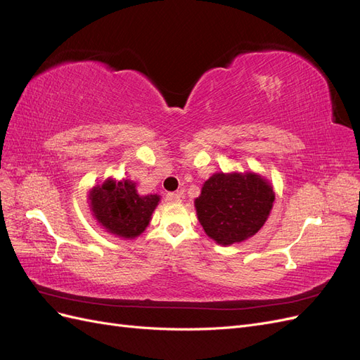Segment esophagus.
<instances>
[{
  "label": "esophagus",
  "instance_id": "esophagus-1",
  "mask_svg": "<svg viewBox=\"0 0 360 360\" xmlns=\"http://www.w3.org/2000/svg\"><path fill=\"white\" fill-rule=\"evenodd\" d=\"M165 198L168 202H180V195L176 192H168L165 195Z\"/></svg>",
  "mask_w": 360,
  "mask_h": 360
}]
</instances>
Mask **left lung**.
<instances>
[{
  "mask_svg": "<svg viewBox=\"0 0 360 360\" xmlns=\"http://www.w3.org/2000/svg\"><path fill=\"white\" fill-rule=\"evenodd\" d=\"M274 200V189L261 176L219 172L204 183L195 207L207 236L225 246L252 237L264 225Z\"/></svg>",
  "mask_w": 360,
  "mask_h": 360,
  "instance_id": "8db88e82",
  "label": "left lung"
}]
</instances>
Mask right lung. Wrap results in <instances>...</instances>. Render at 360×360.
Listing matches in <instances>:
<instances>
[{
    "mask_svg": "<svg viewBox=\"0 0 360 360\" xmlns=\"http://www.w3.org/2000/svg\"><path fill=\"white\" fill-rule=\"evenodd\" d=\"M90 204L96 219L115 236L134 238L146 230L151 213L159 202L158 195L139 197L135 183L124 180L105 181L90 193Z\"/></svg>",
    "mask_w": 360,
    "mask_h": 360,
    "instance_id": "1",
    "label": "right lung"
}]
</instances>
